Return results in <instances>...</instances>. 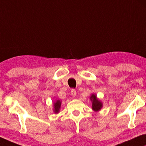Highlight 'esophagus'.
<instances>
[{"mask_svg": "<svg viewBox=\"0 0 146 146\" xmlns=\"http://www.w3.org/2000/svg\"><path fill=\"white\" fill-rule=\"evenodd\" d=\"M71 95H72V96H73V97H75V96H76V91L75 89H72V90H71Z\"/></svg>", "mask_w": 146, "mask_h": 146, "instance_id": "34e87169", "label": "esophagus"}]
</instances>
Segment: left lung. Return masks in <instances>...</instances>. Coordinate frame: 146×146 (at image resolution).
<instances>
[{"label":"left lung","mask_w":146,"mask_h":146,"mask_svg":"<svg viewBox=\"0 0 146 146\" xmlns=\"http://www.w3.org/2000/svg\"><path fill=\"white\" fill-rule=\"evenodd\" d=\"M90 99L92 102V109L95 111H98L101 110L102 107V103L96 97L95 94H92L90 96Z\"/></svg>","instance_id":"8db88e82"}]
</instances>
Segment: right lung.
<instances>
[{"label": "right lung", "mask_w": 146, "mask_h": 146, "mask_svg": "<svg viewBox=\"0 0 146 146\" xmlns=\"http://www.w3.org/2000/svg\"><path fill=\"white\" fill-rule=\"evenodd\" d=\"M60 105H61V102H60V100H57L54 103H53V107H54L53 111H54L55 113H57L59 112Z\"/></svg>", "instance_id": "add662e5"}]
</instances>
